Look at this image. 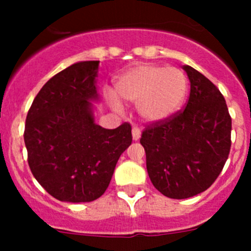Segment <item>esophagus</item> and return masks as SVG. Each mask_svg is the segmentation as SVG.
<instances>
[{"label":"esophagus","mask_w":251,"mask_h":251,"mask_svg":"<svg viewBox=\"0 0 251 251\" xmlns=\"http://www.w3.org/2000/svg\"><path fill=\"white\" fill-rule=\"evenodd\" d=\"M132 137L133 141H138L141 138V129L138 127H133L132 128Z\"/></svg>","instance_id":"1"}]
</instances>
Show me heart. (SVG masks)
Segmentation results:
<instances>
[{
  "label": "heart",
  "instance_id": "obj_1",
  "mask_svg": "<svg viewBox=\"0 0 251 251\" xmlns=\"http://www.w3.org/2000/svg\"><path fill=\"white\" fill-rule=\"evenodd\" d=\"M187 77L182 70L154 64L132 66L114 81V94L106 93L113 109L121 110L120 100L136 103L137 113L147 123H161L174 117L187 95Z\"/></svg>",
  "mask_w": 251,
  "mask_h": 251
}]
</instances>
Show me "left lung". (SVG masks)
Instances as JSON below:
<instances>
[{
	"label": "left lung",
	"mask_w": 251,
	"mask_h": 251,
	"mask_svg": "<svg viewBox=\"0 0 251 251\" xmlns=\"http://www.w3.org/2000/svg\"><path fill=\"white\" fill-rule=\"evenodd\" d=\"M183 70L191 83L186 108L148 126L141 137L153 186L177 200L207 190L231 147V117L223 94L196 69L185 65Z\"/></svg>",
	"instance_id": "1"
}]
</instances>
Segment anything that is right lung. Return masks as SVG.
<instances>
[{
    "instance_id": "1",
    "label": "right lung",
    "mask_w": 251,
    "mask_h": 251,
    "mask_svg": "<svg viewBox=\"0 0 251 251\" xmlns=\"http://www.w3.org/2000/svg\"><path fill=\"white\" fill-rule=\"evenodd\" d=\"M99 61H81L57 73L37 93L26 117L25 146L37 182L64 202H90L109 186L115 165L132 143L123 123H95Z\"/></svg>"
}]
</instances>
